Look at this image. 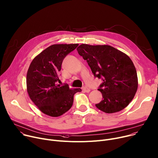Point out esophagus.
<instances>
[{"label": "esophagus", "instance_id": "34e87169", "mask_svg": "<svg viewBox=\"0 0 158 158\" xmlns=\"http://www.w3.org/2000/svg\"><path fill=\"white\" fill-rule=\"evenodd\" d=\"M82 90L85 91V92H86V93H89L90 91V89L87 88V87H83L82 88Z\"/></svg>", "mask_w": 158, "mask_h": 158}]
</instances>
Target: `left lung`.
<instances>
[{
  "instance_id": "1",
  "label": "left lung",
  "mask_w": 158,
  "mask_h": 158,
  "mask_svg": "<svg viewBox=\"0 0 158 158\" xmlns=\"http://www.w3.org/2000/svg\"><path fill=\"white\" fill-rule=\"evenodd\" d=\"M77 50L88 62L94 76L103 81L98 89L103 100L95 106L109 114L127 107L138 88L137 73L130 57L109 45L82 44Z\"/></svg>"
}]
</instances>
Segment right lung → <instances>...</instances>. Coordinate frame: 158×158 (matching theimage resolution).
Returning <instances> with one entry per match:
<instances>
[{
    "label": "right lung",
    "mask_w": 158,
    "mask_h": 158,
    "mask_svg": "<svg viewBox=\"0 0 158 158\" xmlns=\"http://www.w3.org/2000/svg\"><path fill=\"white\" fill-rule=\"evenodd\" d=\"M78 44H53L42 51L31 62L27 74L28 95L39 109L51 117H58L72 106L73 95L80 88L58 85V72L65 57Z\"/></svg>",
    "instance_id": "1"
}]
</instances>
